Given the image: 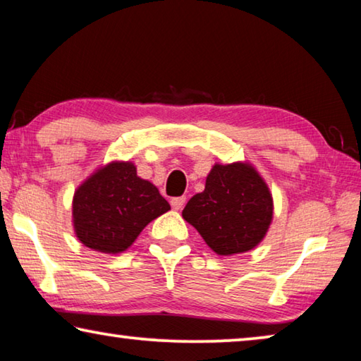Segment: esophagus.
Wrapping results in <instances>:
<instances>
[{
	"label": "esophagus",
	"instance_id": "34e87169",
	"mask_svg": "<svg viewBox=\"0 0 361 361\" xmlns=\"http://www.w3.org/2000/svg\"><path fill=\"white\" fill-rule=\"evenodd\" d=\"M170 204H172L175 210H181L186 204V197H183V195H181V197H173L172 200H170Z\"/></svg>",
	"mask_w": 361,
	"mask_h": 361
}]
</instances>
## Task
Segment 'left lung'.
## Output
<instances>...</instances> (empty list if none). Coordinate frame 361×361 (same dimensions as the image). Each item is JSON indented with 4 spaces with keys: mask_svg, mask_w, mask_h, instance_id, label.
Instances as JSON below:
<instances>
[{
    "mask_svg": "<svg viewBox=\"0 0 361 361\" xmlns=\"http://www.w3.org/2000/svg\"><path fill=\"white\" fill-rule=\"evenodd\" d=\"M183 218L218 255L243 253L258 245L272 219V197L248 164H216L204 192L189 199Z\"/></svg>",
    "mask_w": 361,
    "mask_h": 361,
    "instance_id": "1",
    "label": "left lung"
}]
</instances>
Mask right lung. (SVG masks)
Here are the masks:
<instances>
[{"label":"right lung","instance_id":"obj_1","mask_svg":"<svg viewBox=\"0 0 361 361\" xmlns=\"http://www.w3.org/2000/svg\"><path fill=\"white\" fill-rule=\"evenodd\" d=\"M170 210L149 181L130 162H113L82 183L73 199L78 239L102 253L129 248L145 226Z\"/></svg>","mask_w":361,"mask_h":361}]
</instances>
